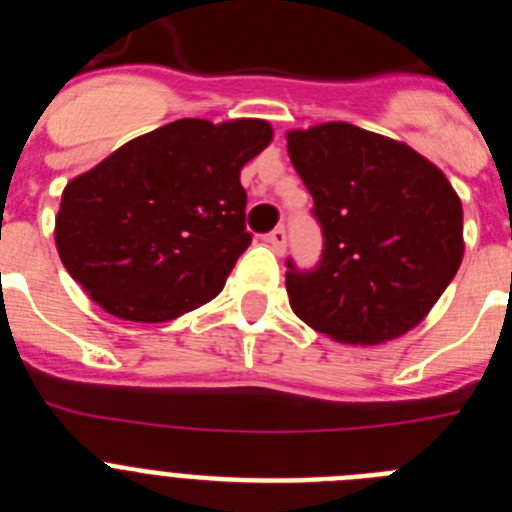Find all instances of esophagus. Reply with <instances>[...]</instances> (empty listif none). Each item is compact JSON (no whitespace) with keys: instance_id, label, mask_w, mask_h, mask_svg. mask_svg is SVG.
<instances>
[{"instance_id":"obj_1","label":"esophagus","mask_w":512,"mask_h":512,"mask_svg":"<svg viewBox=\"0 0 512 512\" xmlns=\"http://www.w3.org/2000/svg\"><path fill=\"white\" fill-rule=\"evenodd\" d=\"M266 241H269V246L274 248V251L284 253V248H287V230L274 228L269 235H266Z\"/></svg>"}]
</instances>
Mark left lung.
Wrapping results in <instances>:
<instances>
[{"mask_svg":"<svg viewBox=\"0 0 512 512\" xmlns=\"http://www.w3.org/2000/svg\"><path fill=\"white\" fill-rule=\"evenodd\" d=\"M287 151L325 238L312 271L287 261L295 315L351 346L405 336L459 271V194L418 151L351 122L289 130Z\"/></svg>","mask_w":512,"mask_h":512,"instance_id":"obj_1","label":"left lung"}]
</instances>
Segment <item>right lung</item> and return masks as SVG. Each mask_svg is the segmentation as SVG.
Returning a JSON list of instances; mask_svg holds the SVG:
<instances>
[{
  "mask_svg": "<svg viewBox=\"0 0 512 512\" xmlns=\"http://www.w3.org/2000/svg\"><path fill=\"white\" fill-rule=\"evenodd\" d=\"M271 135L253 117H187L120 146L63 189L56 248L66 271L133 323L210 302L251 246L241 169Z\"/></svg>",
  "mask_w": 512,
  "mask_h": 512,
  "instance_id": "obj_1",
  "label": "right lung"
}]
</instances>
